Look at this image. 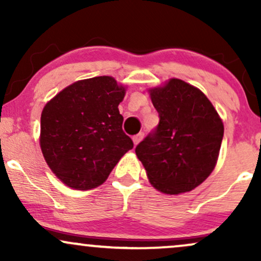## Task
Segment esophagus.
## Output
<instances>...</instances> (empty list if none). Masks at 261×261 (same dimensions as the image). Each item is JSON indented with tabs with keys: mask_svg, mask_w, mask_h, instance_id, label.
Instances as JSON below:
<instances>
[{
	"mask_svg": "<svg viewBox=\"0 0 261 261\" xmlns=\"http://www.w3.org/2000/svg\"><path fill=\"white\" fill-rule=\"evenodd\" d=\"M143 137H145V134H143V133H140V134L135 135V136L133 137V141H134L135 146H136V145H137V143H139V142H140V141L143 139Z\"/></svg>",
	"mask_w": 261,
	"mask_h": 261,
	"instance_id": "esophagus-1",
	"label": "esophagus"
}]
</instances>
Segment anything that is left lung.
I'll return each instance as SVG.
<instances>
[{"mask_svg":"<svg viewBox=\"0 0 261 261\" xmlns=\"http://www.w3.org/2000/svg\"><path fill=\"white\" fill-rule=\"evenodd\" d=\"M149 94L160 122L135 152L157 190L187 193L216 166L223 124L206 95L184 81L173 79Z\"/></svg>","mask_w":261,"mask_h":261,"instance_id":"obj_1","label":"left lung"}]
</instances>
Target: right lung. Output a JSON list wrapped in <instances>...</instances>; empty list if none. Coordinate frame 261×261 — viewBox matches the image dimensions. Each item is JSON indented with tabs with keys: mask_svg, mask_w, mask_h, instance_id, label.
<instances>
[{
	"mask_svg": "<svg viewBox=\"0 0 261 261\" xmlns=\"http://www.w3.org/2000/svg\"><path fill=\"white\" fill-rule=\"evenodd\" d=\"M124 95L125 88L113 77L101 76L74 82L45 106L40 147L47 166L67 187H99L133 149L118 109Z\"/></svg>",
	"mask_w": 261,
	"mask_h": 261,
	"instance_id": "obj_1",
	"label": "right lung"
}]
</instances>
